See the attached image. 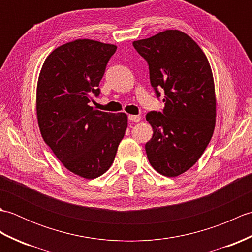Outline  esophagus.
<instances>
[{"mask_svg": "<svg viewBox=\"0 0 252 252\" xmlns=\"http://www.w3.org/2000/svg\"><path fill=\"white\" fill-rule=\"evenodd\" d=\"M129 120L132 121V122H138V121H141V116L130 115V116H129Z\"/></svg>", "mask_w": 252, "mask_h": 252, "instance_id": "34e87169", "label": "esophagus"}]
</instances>
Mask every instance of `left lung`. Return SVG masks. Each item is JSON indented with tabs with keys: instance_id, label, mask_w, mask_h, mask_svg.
I'll use <instances>...</instances> for the list:
<instances>
[{
	"instance_id": "obj_1",
	"label": "left lung",
	"mask_w": 252,
	"mask_h": 252,
	"mask_svg": "<svg viewBox=\"0 0 252 252\" xmlns=\"http://www.w3.org/2000/svg\"><path fill=\"white\" fill-rule=\"evenodd\" d=\"M148 63L151 84L162 112L151 111L146 120L154 134L146 143L152 167L164 176H178L194 165L210 142L216 126L215 82L205 53L189 35L165 30L133 42Z\"/></svg>"
}]
</instances>
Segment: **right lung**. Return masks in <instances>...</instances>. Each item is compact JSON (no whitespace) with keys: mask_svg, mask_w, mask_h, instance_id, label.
I'll return each mask as SVG.
<instances>
[{"mask_svg":"<svg viewBox=\"0 0 252 252\" xmlns=\"http://www.w3.org/2000/svg\"><path fill=\"white\" fill-rule=\"evenodd\" d=\"M117 46L89 39L61 45L46 57L36 87L44 142L63 167L84 179L104 174L125 136L127 117L90 106Z\"/></svg>","mask_w":252,"mask_h":252,"instance_id":"obj_1","label":"right lung"}]
</instances>
